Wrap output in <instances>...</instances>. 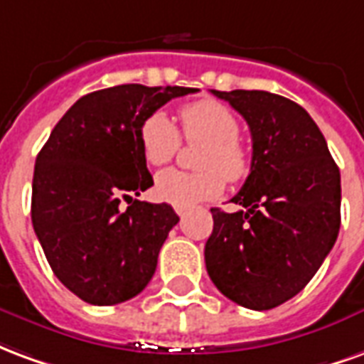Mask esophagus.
Wrapping results in <instances>:
<instances>
[{
    "label": "esophagus",
    "instance_id": "1",
    "mask_svg": "<svg viewBox=\"0 0 364 364\" xmlns=\"http://www.w3.org/2000/svg\"><path fill=\"white\" fill-rule=\"evenodd\" d=\"M175 208V213L179 214V216H183V214L187 213V206H173Z\"/></svg>",
    "mask_w": 364,
    "mask_h": 364
}]
</instances>
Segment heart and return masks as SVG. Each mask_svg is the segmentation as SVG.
Returning <instances> with one entry per match:
<instances>
[{
  "instance_id": "1",
  "label": "heart",
  "mask_w": 364,
  "mask_h": 364,
  "mask_svg": "<svg viewBox=\"0 0 364 364\" xmlns=\"http://www.w3.org/2000/svg\"><path fill=\"white\" fill-rule=\"evenodd\" d=\"M181 128L187 142H205L198 156L203 171L164 169L154 179V195L161 203L191 206L216 198L224 191V177L242 181L252 169V158L240 136V120L216 99H200L181 109ZM144 159L151 166L167 164L179 151L181 134L164 111L151 112L138 132ZM225 175L222 176L221 173Z\"/></svg>"
}]
</instances>
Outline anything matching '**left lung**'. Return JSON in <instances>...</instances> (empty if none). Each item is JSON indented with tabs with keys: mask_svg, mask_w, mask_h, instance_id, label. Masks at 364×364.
<instances>
[{
	"mask_svg": "<svg viewBox=\"0 0 364 364\" xmlns=\"http://www.w3.org/2000/svg\"><path fill=\"white\" fill-rule=\"evenodd\" d=\"M247 122L252 171L232 203L210 208L205 263L216 289L250 310H271L296 296L336 244L341 175L312 117L269 91H216Z\"/></svg>",
	"mask_w": 364,
	"mask_h": 364,
	"instance_id": "8db88e82",
	"label": "left lung"
}]
</instances>
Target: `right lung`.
I'll return each instance as SVG.
<instances>
[{"instance_id":"right-lung-1","label":"right lung","mask_w":364,"mask_h":364,"mask_svg":"<svg viewBox=\"0 0 364 364\" xmlns=\"http://www.w3.org/2000/svg\"><path fill=\"white\" fill-rule=\"evenodd\" d=\"M195 87L114 85L77 99L58 120L33 177L31 218L60 282L95 306L140 294L179 216L166 203L138 200L154 185L140 127ZM127 200V209L119 205Z\"/></svg>"}]
</instances>
